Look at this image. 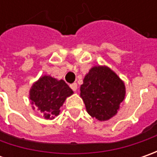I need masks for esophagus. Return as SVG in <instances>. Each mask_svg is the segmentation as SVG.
Masks as SVG:
<instances>
[{
	"instance_id": "1",
	"label": "esophagus",
	"mask_w": 157,
	"mask_h": 157,
	"mask_svg": "<svg viewBox=\"0 0 157 157\" xmlns=\"http://www.w3.org/2000/svg\"><path fill=\"white\" fill-rule=\"evenodd\" d=\"M71 88L73 90V91H76L77 89H78V85H77V83H72V84H71Z\"/></svg>"
}]
</instances>
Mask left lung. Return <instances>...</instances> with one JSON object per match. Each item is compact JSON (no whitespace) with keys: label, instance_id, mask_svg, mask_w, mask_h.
Returning a JSON list of instances; mask_svg holds the SVG:
<instances>
[{"label":"left lung","instance_id":"obj_1","mask_svg":"<svg viewBox=\"0 0 157 157\" xmlns=\"http://www.w3.org/2000/svg\"><path fill=\"white\" fill-rule=\"evenodd\" d=\"M80 96L92 117L106 121L117 113L125 97V86L108 67L95 66L84 78Z\"/></svg>","mask_w":157,"mask_h":157}]
</instances>
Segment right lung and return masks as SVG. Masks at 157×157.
I'll list each match as a JSON object with an SVG mask.
<instances>
[{
  "mask_svg": "<svg viewBox=\"0 0 157 157\" xmlns=\"http://www.w3.org/2000/svg\"><path fill=\"white\" fill-rule=\"evenodd\" d=\"M73 91L63 81L50 76H44L35 83L29 92V99L38 107L46 119H53L59 114V108Z\"/></svg>",
  "mask_w": 157,
  "mask_h": 157,
  "instance_id": "add662e5",
  "label": "right lung"
}]
</instances>
